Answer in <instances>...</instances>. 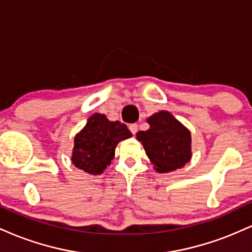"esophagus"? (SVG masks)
<instances>
[{"mask_svg":"<svg viewBox=\"0 0 252 252\" xmlns=\"http://www.w3.org/2000/svg\"><path fill=\"white\" fill-rule=\"evenodd\" d=\"M129 129H130V131L132 132V135H135L136 132H137V130H138V126L136 123H132V124H130V126H129Z\"/></svg>","mask_w":252,"mask_h":252,"instance_id":"obj_1","label":"esophagus"}]
</instances>
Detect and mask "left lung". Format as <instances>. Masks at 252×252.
Listing matches in <instances>:
<instances>
[{
	"label": "left lung",
	"mask_w": 252,
	"mask_h": 252,
	"mask_svg": "<svg viewBox=\"0 0 252 252\" xmlns=\"http://www.w3.org/2000/svg\"><path fill=\"white\" fill-rule=\"evenodd\" d=\"M147 122L150 128L138 131L136 138L142 143L154 169L168 173L182 168L192 158L189 130L164 110L150 116Z\"/></svg>",
	"instance_id": "8db88e82"
}]
</instances>
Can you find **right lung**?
<instances>
[{
    "mask_svg": "<svg viewBox=\"0 0 252 252\" xmlns=\"http://www.w3.org/2000/svg\"><path fill=\"white\" fill-rule=\"evenodd\" d=\"M126 124L111 122L102 114H94L74 137L72 163L89 174H102L111 163L118 142L131 137Z\"/></svg>",
    "mask_w": 252,
    "mask_h": 252,
    "instance_id": "1",
    "label": "right lung"
}]
</instances>
